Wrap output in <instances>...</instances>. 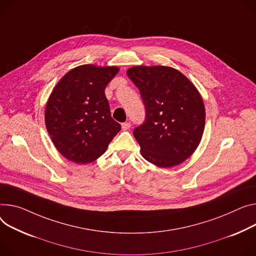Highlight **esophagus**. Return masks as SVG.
<instances>
[{"label":"esophagus","mask_w":256,"mask_h":256,"mask_svg":"<svg viewBox=\"0 0 256 256\" xmlns=\"http://www.w3.org/2000/svg\"><path fill=\"white\" fill-rule=\"evenodd\" d=\"M122 128L124 130H130V122H124V124H122Z\"/></svg>","instance_id":"34e87169"}]
</instances>
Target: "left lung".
Returning a JSON list of instances; mask_svg holds the SVG:
<instances>
[{"mask_svg":"<svg viewBox=\"0 0 256 256\" xmlns=\"http://www.w3.org/2000/svg\"><path fill=\"white\" fill-rule=\"evenodd\" d=\"M140 90L145 122L134 136L142 156L160 168L182 164L198 148L205 128L206 111L194 84L166 66H134L126 71Z\"/></svg>","mask_w":256,"mask_h":256,"instance_id":"8db88e82","label":"left lung"}]
</instances>
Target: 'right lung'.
Here are the masks:
<instances>
[{
  "instance_id": "1",
  "label": "right lung",
  "mask_w": 256,
  "mask_h": 256,
  "mask_svg": "<svg viewBox=\"0 0 256 256\" xmlns=\"http://www.w3.org/2000/svg\"><path fill=\"white\" fill-rule=\"evenodd\" d=\"M119 68L78 66L50 94L45 126L60 154L86 164L103 156L122 126L111 117L105 88Z\"/></svg>"
}]
</instances>
